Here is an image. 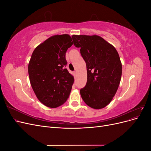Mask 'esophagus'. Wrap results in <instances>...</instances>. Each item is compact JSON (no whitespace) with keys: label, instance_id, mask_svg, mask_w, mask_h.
Here are the masks:
<instances>
[{"label":"esophagus","instance_id":"1","mask_svg":"<svg viewBox=\"0 0 151 151\" xmlns=\"http://www.w3.org/2000/svg\"><path fill=\"white\" fill-rule=\"evenodd\" d=\"M73 75H74V77H76V72H73Z\"/></svg>","mask_w":151,"mask_h":151}]
</instances>
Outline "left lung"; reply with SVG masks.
Listing matches in <instances>:
<instances>
[{
	"instance_id": "1",
	"label": "left lung",
	"mask_w": 151,
	"mask_h": 151,
	"mask_svg": "<svg viewBox=\"0 0 151 151\" xmlns=\"http://www.w3.org/2000/svg\"><path fill=\"white\" fill-rule=\"evenodd\" d=\"M74 45L80 48L86 63L87 83L80 90L85 103L101 109L111 101L119 86L122 65L116 48L98 35H75Z\"/></svg>"
}]
</instances>
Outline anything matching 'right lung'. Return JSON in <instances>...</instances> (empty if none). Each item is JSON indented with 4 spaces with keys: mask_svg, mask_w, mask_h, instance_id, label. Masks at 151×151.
<instances>
[{
    "mask_svg": "<svg viewBox=\"0 0 151 151\" xmlns=\"http://www.w3.org/2000/svg\"><path fill=\"white\" fill-rule=\"evenodd\" d=\"M73 45L70 35H53L36 47L28 64L30 83L39 101L49 108L68 99L74 79L65 66V53Z\"/></svg>",
    "mask_w": 151,
    "mask_h": 151,
    "instance_id": "add662e5",
    "label": "right lung"
}]
</instances>
